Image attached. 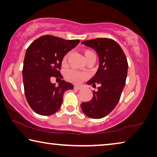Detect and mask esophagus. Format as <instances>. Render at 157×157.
Returning a JSON list of instances; mask_svg holds the SVG:
<instances>
[{"mask_svg": "<svg viewBox=\"0 0 157 157\" xmlns=\"http://www.w3.org/2000/svg\"><path fill=\"white\" fill-rule=\"evenodd\" d=\"M82 86H78V85H75V86H74V88H75V89H76V90H80V89H82Z\"/></svg>", "mask_w": 157, "mask_h": 157, "instance_id": "34e87169", "label": "esophagus"}]
</instances>
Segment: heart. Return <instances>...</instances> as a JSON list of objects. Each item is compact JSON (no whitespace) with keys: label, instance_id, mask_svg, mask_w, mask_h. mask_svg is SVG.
<instances>
[{"label":"heart","instance_id":"heart-1","mask_svg":"<svg viewBox=\"0 0 157 157\" xmlns=\"http://www.w3.org/2000/svg\"><path fill=\"white\" fill-rule=\"evenodd\" d=\"M94 53L93 51L90 50H86L84 51V56L86 57V59H88L90 58V56L93 55ZM70 56V52L66 53L63 57L62 59V63L64 64H67ZM88 74L84 72H80V71H76V70H69L66 73V78L68 80L73 82V83H79L81 82L83 79L87 78Z\"/></svg>","mask_w":157,"mask_h":157}]
</instances>
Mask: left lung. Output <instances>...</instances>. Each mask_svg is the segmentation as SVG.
Masks as SVG:
<instances>
[{
  "instance_id": "8db88e82",
  "label": "left lung",
  "mask_w": 157,
  "mask_h": 157,
  "mask_svg": "<svg viewBox=\"0 0 157 157\" xmlns=\"http://www.w3.org/2000/svg\"><path fill=\"white\" fill-rule=\"evenodd\" d=\"M93 48L98 54V70L88 84L99 86L93 90L91 100L81 104L83 113L92 119H101L108 115L120 99L126 84L128 64L126 55L119 44L110 38H95L82 42Z\"/></svg>"
}]
</instances>
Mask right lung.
<instances>
[{"label":"right lung","instance_id":"add662e5","mask_svg":"<svg viewBox=\"0 0 157 157\" xmlns=\"http://www.w3.org/2000/svg\"><path fill=\"white\" fill-rule=\"evenodd\" d=\"M79 42V40H67L45 35L27 48L22 69L25 94L30 107L38 115L47 116L56 113L65 91L73 89V85L64 79L56 86L51 78H63L59 72L63 57Z\"/></svg>","mask_w":157,"mask_h":157}]
</instances>
